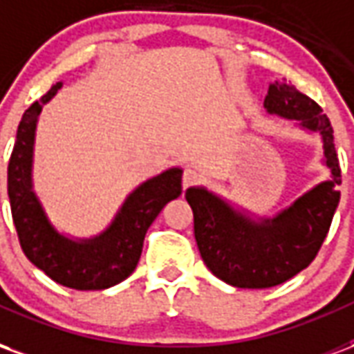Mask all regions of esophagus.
<instances>
[{
    "instance_id": "1",
    "label": "esophagus",
    "mask_w": 354,
    "mask_h": 354,
    "mask_svg": "<svg viewBox=\"0 0 354 354\" xmlns=\"http://www.w3.org/2000/svg\"><path fill=\"white\" fill-rule=\"evenodd\" d=\"M199 182V172L192 167H185L184 174H182V185H184V189H187L189 185L197 184Z\"/></svg>"
}]
</instances>
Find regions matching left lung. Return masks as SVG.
<instances>
[{"label":"left lung","mask_w":354,"mask_h":354,"mask_svg":"<svg viewBox=\"0 0 354 354\" xmlns=\"http://www.w3.org/2000/svg\"><path fill=\"white\" fill-rule=\"evenodd\" d=\"M263 106L269 113L294 119L307 131L319 132L332 178L261 222L241 214L205 187L185 192L201 258L218 279L237 288H271L309 266L326 239L339 203L342 170L334 131L322 108L284 80L269 85Z\"/></svg>","instance_id":"1"}]
</instances>
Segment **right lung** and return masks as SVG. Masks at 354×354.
<instances>
[{"label": "right lung", "mask_w": 354, "mask_h": 354, "mask_svg": "<svg viewBox=\"0 0 354 354\" xmlns=\"http://www.w3.org/2000/svg\"><path fill=\"white\" fill-rule=\"evenodd\" d=\"M53 85L20 119L7 169L11 214L22 252L53 281L73 290H104L119 284L136 269L147 227L162 207L182 193V170L170 169L138 185L127 197L115 220L94 239L72 241L60 235L45 216L32 189V155L37 115L58 93Z\"/></svg>", "instance_id": "right-lung-1"}]
</instances>
